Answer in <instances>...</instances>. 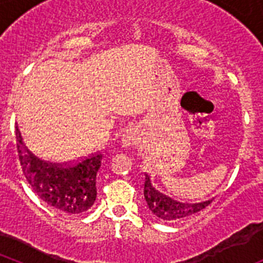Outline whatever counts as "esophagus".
<instances>
[{"instance_id":"obj_1","label":"esophagus","mask_w":263,"mask_h":263,"mask_svg":"<svg viewBox=\"0 0 263 263\" xmlns=\"http://www.w3.org/2000/svg\"><path fill=\"white\" fill-rule=\"evenodd\" d=\"M139 139V127L137 125L132 124L126 127V130L122 134V147L125 148H130L133 147L134 145L137 143V141Z\"/></svg>"}]
</instances>
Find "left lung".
Wrapping results in <instances>:
<instances>
[{
  "label": "left lung",
  "instance_id": "left-lung-1",
  "mask_svg": "<svg viewBox=\"0 0 263 263\" xmlns=\"http://www.w3.org/2000/svg\"><path fill=\"white\" fill-rule=\"evenodd\" d=\"M143 195L147 203L148 210L155 217L163 221H178L180 218L191 216L204 210L206 205L212 203V199L208 200H180V197H175L170 194L168 190L164 191L163 188L157 184V180L150 174L145 173V184H143Z\"/></svg>",
  "mask_w": 263,
  "mask_h": 263
}]
</instances>
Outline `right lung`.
<instances>
[{
    "label": "right lung",
    "mask_w": 263,
    "mask_h": 263,
    "mask_svg": "<svg viewBox=\"0 0 263 263\" xmlns=\"http://www.w3.org/2000/svg\"><path fill=\"white\" fill-rule=\"evenodd\" d=\"M17 153L22 174L32 191L55 210L68 215L85 212L97 196V176L104 154L96 153L78 162L53 163L38 157L15 127Z\"/></svg>",
    "instance_id": "add662e5"
}]
</instances>
